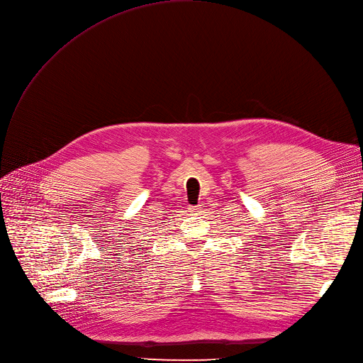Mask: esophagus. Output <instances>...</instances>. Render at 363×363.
I'll return each instance as SVG.
<instances>
[{"label": "esophagus", "mask_w": 363, "mask_h": 363, "mask_svg": "<svg viewBox=\"0 0 363 363\" xmlns=\"http://www.w3.org/2000/svg\"><path fill=\"white\" fill-rule=\"evenodd\" d=\"M191 208V211H196V207H189Z\"/></svg>", "instance_id": "1"}]
</instances>
